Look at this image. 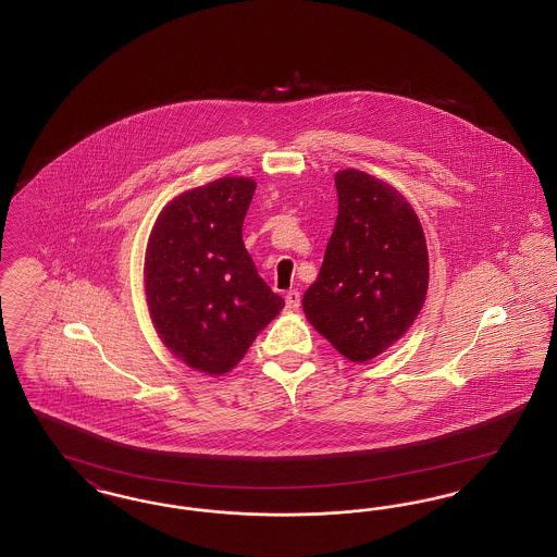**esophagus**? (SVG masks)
I'll return each mask as SVG.
<instances>
[{
    "instance_id": "34e87169",
    "label": "esophagus",
    "mask_w": 557,
    "mask_h": 557,
    "mask_svg": "<svg viewBox=\"0 0 557 557\" xmlns=\"http://www.w3.org/2000/svg\"><path fill=\"white\" fill-rule=\"evenodd\" d=\"M300 307V292L290 290L286 294V311H298Z\"/></svg>"
}]
</instances>
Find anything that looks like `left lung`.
Masks as SVG:
<instances>
[{
	"label": "left lung",
	"instance_id": "1",
	"mask_svg": "<svg viewBox=\"0 0 557 557\" xmlns=\"http://www.w3.org/2000/svg\"><path fill=\"white\" fill-rule=\"evenodd\" d=\"M338 216L302 309L346 359L384 352L422 311L428 290L424 232L409 202L382 180L336 175Z\"/></svg>",
	"mask_w": 557,
	"mask_h": 557
}]
</instances>
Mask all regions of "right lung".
Wrapping results in <instances>:
<instances>
[{"mask_svg":"<svg viewBox=\"0 0 557 557\" xmlns=\"http://www.w3.org/2000/svg\"><path fill=\"white\" fill-rule=\"evenodd\" d=\"M257 184L221 177L160 212L146 250V298L160 341L198 371L232 370L284 309L242 242Z\"/></svg>","mask_w":557,"mask_h":557,"instance_id":"1","label":"right lung"}]
</instances>
